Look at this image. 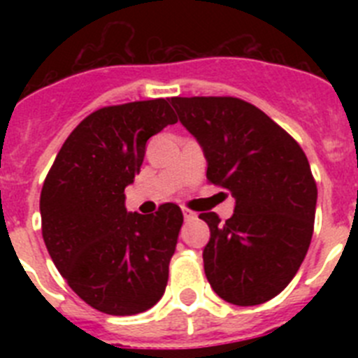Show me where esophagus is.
<instances>
[{
	"instance_id": "1",
	"label": "esophagus",
	"mask_w": 358,
	"mask_h": 358,
	"mask_svg": "<svg viewBox=\"0 0 358 358\" xmlns=\"http://www.w3.org/2000/svg\"><path fill=\"white\" fill-rule=\"evenodd\" d=\"M182 215H185V220H195V218H197V213L188 210V208H182Z\"/></svg>"
}]
</instances>
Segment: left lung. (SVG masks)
Masks as SVG:
<instances>
[{"instance_id":"obj_1","label":"left lung","mask_w":358,"mask_h":358,"mask_svg":"<svg viewBox=\"0 0 358 358\" xmlns=\"http://www.w3.org/2000/svg\"><path fill=\"white\" fill-rule=\"evenodd\" d=\"M181 123L197 138L208 181L235 197V213L210 226L204 273L224 301L273 299L301 267L314 233L317 185L305 152L264 110L235 96H173Z\"/></svg>"}]
</instances>
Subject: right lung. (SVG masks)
<instances>
[{"label": "right lung", "instance_id": "add662e5", "mask_svg": "<svg viewBox=\"0 0 358 358\" xmlns=\"http://www.w3.org/2000/svg\"><path fill=\"white\" fill-rule=\"evenodd\" d=\"M176 122L164 98L102 107L68 136L44 179L46 249L73 292L103 314H141L166 289L181 208L127 213L123 189L140 173L148 138Z\"/></svg>", "mask_w": 358, "mask_h": 358}]
</instances>
